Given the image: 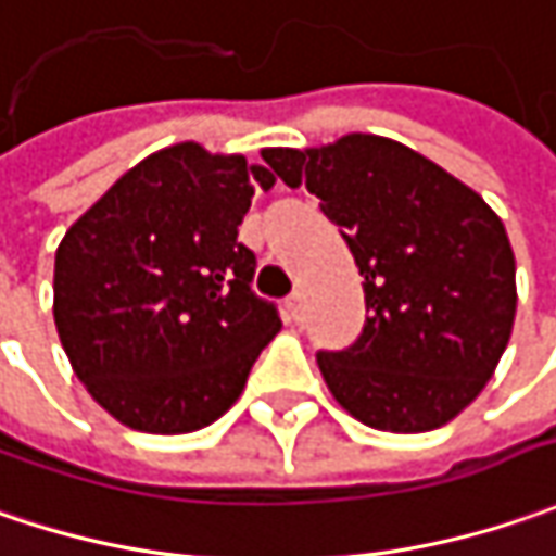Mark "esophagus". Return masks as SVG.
Returning <instances> with one entry per match:
<instances>
[{
  "mask_svg": "<svg viewBox=\"0 0 556 556\" xmlns=\"http://www.w3.org/2000/svg\"><path fill=\"white\" fill-rule=\"evenodd\" d=\"M286 311H289V317H292V320H299V317H302V292H292V295L286 299Z\"/></svg>",
  "mask_w": 556,
  "mask_h": 556,
  "instance_id": "1",
  "label": "esophagus"
}]
</instances>
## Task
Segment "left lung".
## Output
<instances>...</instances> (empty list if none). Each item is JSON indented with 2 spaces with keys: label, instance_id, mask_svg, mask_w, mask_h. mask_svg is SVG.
<instances>
[{
  "label": "left lung",
  "instance_id": "8db88e82",
  "mask_svg": "<svg viewBox=\"0 0 556 556\" xmlns=\"http://www.w3.org/2000/svg\"><path fill=\"white\" fill-rule=\"evenodd\" d=\"M261 157L286 186H307L364 277L361 336L317 354L332 399L382 432L454 420L492 379L514 329L517 264L501 217L439 164L382 136Z\"/></svg>",
  "mask_w": 556,
  "mask_h": 556
}]
</instances>
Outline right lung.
<instances>
[{
	"instance_id": "obj_1",
	"label": "right lung",
	"mask_w": 556,
	"mask_h": 556,
	"mask_svg": "<svg viewBox=\"0 0 556 556\" xmlns=\"http://www.w3.org/2000/svg\"><path fill=\"white\" fill-rule=\"evenodd\" d=\"M264 167L195 142L127 170L64 232L55 326L89 395L139 432L180 435L224 417L279 332L252 292L239 224Z\"/></svg>"
}]
</instances>
